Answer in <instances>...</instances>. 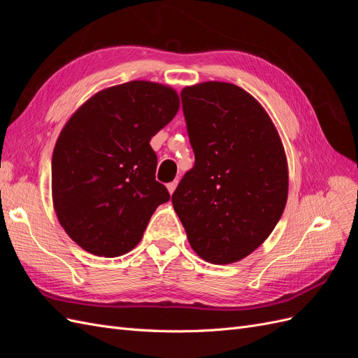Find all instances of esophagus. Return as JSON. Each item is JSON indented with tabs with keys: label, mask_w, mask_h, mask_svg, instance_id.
Instances as JSON below:
<instances>
[{
	"label": "esophagus",
	"mask_w": 358,
	"mask_h": 358,
	"mask_svg": "<svg viewBox=\"0 0 358 358\" xmlns=\"http://www.w3.org/2000/svg\"><path fill=\"white\" fill-rule=\"evenodd\" d=\"M176 187H178V180H173V182L167 183V189H169V192H170V194H173V192H175Z\"/></svg>",
	"instance_id": "obj_1"
}]
</instances>
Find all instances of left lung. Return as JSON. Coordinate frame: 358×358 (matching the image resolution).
<instances>
[{
    "label": "left lung",
    "mask_w": 358,
    "mask_h": 358,
    "mask_svg": "<svg viewBox=\"0 0 358 358\" xmlns=\"http://www.w3.org/2000/svg\"><path fill=\"white\" fill-rule=\"evenodd\" d=\"M196 162L171 201L194 251L230 264L262 245L282 216L288 166L276 128L251 94L227 82L180 92Z\"/></svg>",
    "instance_id": "left-lung-1"
}]
</instances>
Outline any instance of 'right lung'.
I'll return each instance as SVG.
<instances>
[{
    "label": "right lung",
    "mask_w": 358,
    "mask_h": 358,
    "mask_svg": "<svg viewBox=\"0 0 358 358\" xmlns=\"http://www.w3.org/2000/svg\"><path fill=\"white\" fill-rule=\"evenodd\" d=\"M178 110L170 86L133 80L92 95L62 128L52 155V200L62 229L85 251L129 252L170 200L155 180L149 142Z\"/></svg>",
    "instance_id": "right-lung-1"
}]
</instances>
